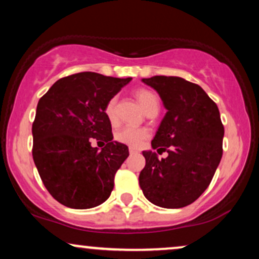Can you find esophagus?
Here are the masks:
<instances>
[{
  "instance_id": "1",
  "label": "esophagus",
  "mask_w": 259,
  "mask_h": 259,
  "mask_svg": "<svg viewBox=\"0 0 259 259\" xmlns=\"http://www.w3.org/2000/svg\"><path fill=\"white\" fill-rule=\"evenodd\" d=\"M129 152H130V154H136V153H139V151L136 150V148L130 147V148H129Z\"/></svg>"
}]
</instances>
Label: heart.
Here are the masks:
<instances>
[{"label":"heart","mask_w":259,"mask_h":259,"mask_svg":"<svg viewBox=\"0 0 259 259\" xmlns=\"http://www.w3.org/2000/svg\"><path fill=\"white\" fill-rule=\"evenodd\" d=\"M135 97L145 111L150 109L151 107L159 105L157 95L152 91L147 90V89H139V90H136ZM115 102H117L115 97H112V99L108 100V102L105 106V114L107 119L109 120V123L112 124H114L117 121ZM147 136L148 133L145 129H140V127L135 126H125L123 129H120L119 132H117V134H115V140L118 142H120V144L127 145V146L139 147L147 139Z\"/></svg>","instance_id":"b5f03b06"}]
</instances>
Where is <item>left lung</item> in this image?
<instances>
[{"mask_svg": "<svg viewBox=\"0 0 259 259\" xmlns=\"http://www.w3.org/2000/svg\"><path fill=\"white\" fill-rule=\"evenodd\" d=\"M159 94L167 108L153 150L144 151L146 164L139 177L145 197L156 206L181 208L203 194L223 156L224 126L215 102L200 85L179 76L142 79Z\"/></svg>", "mask_w": 259, "mask_h": 259, "instance_id": "left-lung-1", "label": "left lung"}]
</instances>
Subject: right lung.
Returning a JSON list of instances; mask_svg holds the SVG:
<instances>
[{
	"mask_svg": "<svg viewBox=\"0 0 259 259\" xmlns=\"http://www.w3.org/2000/svg\"><path fill=\"white\" fill-rule=\"evenodd\" d=\"M132 78L82 72L57 80L38 100L32 123V158L47 191L63 206L103 203L129 148L112 141L105 106ZM106 144L99 151L91 142Z\"/></svg>",
	"mask_w": 259,
	"mask_h": 259,
	"instance_id": "1",
	"label": "right lung"
}]
</instances>
